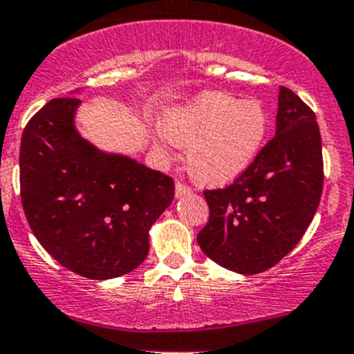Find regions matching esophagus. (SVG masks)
<instances>
[{
    "mask_svg": "<svg viewBox=\"0 0 354 354\" xmlns=\"http://www.w3.org/2000/svg\"><path fill=\"white\" fill-rule=\"evenodd\" d=\"M189 192H191V187H189V185H185L184 182L180 180L176 182V198H182V196L189 194Z\"/></svg>",
    "mask_w": 354,
    "mask_h": 354,
    "instance_id": "34e87169",
    "label": "esophagus"
}]
</instances>
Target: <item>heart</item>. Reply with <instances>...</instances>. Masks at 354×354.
Instances as JSON below:
<instances>
[{
	"label": "heart",
	"mask_w": 354,
	"mask_h": 354,
	"mask_svg": "<svg viewBox=\"0 0 354 354\" xmlns=\"http://www.w3.org/2000/svg\"><path fill=\"white\" fill-rule=\"evenodd\" d=\"M165 136L187 150L189 176L201 185H225L242 176L264 147L269 118L261 102L230 93H201L174 109L163 122ZM156 148L167 150L162 138Z\"/></svg>",
	"instance_id": "obj_1"
}]
</instances>
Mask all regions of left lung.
I'll return each mask as SVG.
<instances>
[{"mask_svg":"<svg viewBox=\"0 0 354 354\" xmlns=\"http://www.w3.org/2000/svg\"><path fill=\"white\" fill-rule=\"evenodd\" d=\"M322 185L315 114L281 86L274 138L230 185L204 191L209 220L198 233L199 247L216 264L240 274L268 271L301 240L319 207Z\"/></svg>","mask_w":354,"mask_h":354,"instance_id":"1","label":"left lung"}]
</instances>
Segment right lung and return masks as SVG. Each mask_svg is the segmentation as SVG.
Segmentation results:
<instances>
[{
  "label": "right lung",
  "mask_w": 354,
  "mask_h": 354,
  "mask_svg": "<svg viewBox=\"0 0 354 354\" xmlns=\"http://www.w3.org/2000/svg\"><path fill=\"white\" fill-rule=\"evenodd\" d=\"M80 98H53L27 122L20 196L39 243L88 279H111L148 256V230L174 199L172 177L109 155L75 127Z\"/></svg>",
  "instance_id": "add662e5"
}]
</instances>
